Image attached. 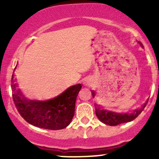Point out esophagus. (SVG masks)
I'll list each match as a JSON object with an SVG mask.
<instances>
[{"label": "esophagus", "instance_id": "obj_1", "mask_svg": "<svg viewBox=\"0 0 159 159\" xmlns=\"http://www.w3.org/2000/svg\"><path fill=\"white\" fill-rule=\"evenodd\" d=\"M83 83H84V85H86V86L91 85V81H90L89 79H85V80H84V82H83Z\"/></svg>", "mask_w": 159, "mask_h": 159}]
</instances>
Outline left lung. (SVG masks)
<instances>
[{"instance_id": "1", "label": "left lung", "mask_w": 159, "mask_h": 159, "mask_svg": "<svg viewBox=\"0 0 159 159\" xmlns=\"http://www.w3.org/2000/svg\"><path fill=\"white\" fill-rule=\"evenodd\" d=\"M141 45H142V44H141ZM92 95L93 97L94 96V91H92ZM147 103H148V101L146 102V103H145L142 105V108L134 111V112H132V113L131 114L115 113V112L109 111L101 109L99 107L97 106V105H94V107H95V114L96 116L98 117V118L102 122H103L104 124L108 125L111 126H115L118 125L122 124V123H126L129 122V121H131L134 119H135V118L140 115L141 112L144 110V108H145Z\"/></svg>"}]
</instances>
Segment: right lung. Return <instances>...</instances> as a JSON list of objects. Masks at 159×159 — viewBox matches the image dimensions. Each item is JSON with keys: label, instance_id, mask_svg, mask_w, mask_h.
Wrapping results in <instances>:
<instances>
[{"label": "right lung", "instance_id": "right-lung-1", "mask_svg": "<svg viewBox=\"0 0 159 159\" xmlns=\"http://www.w3.org/2000/svg\"><path fill=\"white\" fill-rule=\"evenodd\" d=\"M14 75L11 78L13 100L22 118L36 127L59 130L66 128L75 115V102L81 84L68 88L63 93L48 101H32L25 98L20 90L16 89Z\"/></svg>", "mask_w": 159, "mask_h": 159}]
</instances>
